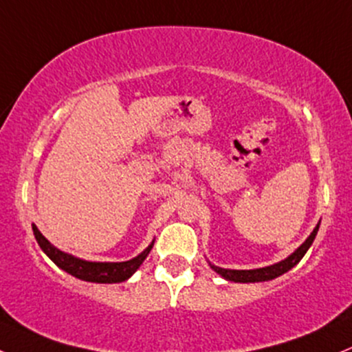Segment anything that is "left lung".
Wrapping results in <instances>:
<instances>
[{
  "label": "left lung",
  "instance_id": "1",
  "mask_svg": "<svg viewBox=\"0 0 352 352\" xmlns=\"http://www.w3.org/2000/svg\"><path fill=\"white\" fill-rule=\"evenodd\" d=\"M318 230H319V223L318 227L312 230V234L309 235L307 241L304 242V244L300 245L294 254H291L287 258L277 262V264L269 265V267L252 269V270H232V269H222V267H215V265H212V269H214L217 274H220L223 279L234 280V283H262V280L276 279V277L283 276L284 272L291 270L297 262L304 257V254L307 252V249L312 245V242H314Z\"/></svg>",
  "mask_w": 352,
  "mask_h": 352
}]
</instances>
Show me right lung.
<instances>
[{"label":"right lung","instance_id":"obj_1","mask_svg":"<svg viewBox=\"0 0 352 352\" xmlns=\"http://www.w3.org/2000/svg\"><path fill=\"white\" fill-rule=\"evenodd\" d=\"M33 234L36 237L38 244H40L41 250L52 258L53 262L60 269L67 270L72 276L78 277L82 280H88V283H98V284H113V283H123L129 279L130 276L142 265L145 257L148 256L150 249L153 244H150L140 256H137L132 261L126 262H88L83 258H76L69 254L61 252L55 245L50 244L48 241L41 235L36 226H33Z\"/></svg>","mask_w":352,"mask_h":352}]
</instances>
